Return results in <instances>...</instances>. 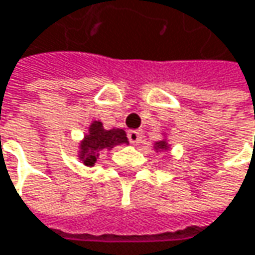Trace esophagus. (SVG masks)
Returning a JSON list of instances; mask_svg holds the SVG:
<instances>
[{"instance_id":"34e87169","label":"esophagus","mask_w":255,"mask_h":255,"mask_svg":"<svg viewBox=\"0 0 255 255\" xmlns=\"http://www.w3.org/2000/svg\"><path fill=\"white\" fill-rule=\"evenodd\" d=\"M142 138V134L141 131H138V129H131V131H128V140L131 144H138V142H141Z\"/></svg>"}]
</instances>
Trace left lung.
Instances as JSON below:
<instances>
[{
	"mask_svg": "<svg viewBox=\"0 0 255 255\" xmlns=\"http://www.w3.org/2000/svg\"><path fill=\"white\" fill-rule=\"evenodd\" d=\"M167 148H169V145H167V141H166V140L154 142V150H156V151H158V150H167Z\"/></svg>",
	"mask_w": 255,
	"mask_h": 255,
	"instance_id": "left-lung-1",
	"label": "left lung"
}]
</instances>
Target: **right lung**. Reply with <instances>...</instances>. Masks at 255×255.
Listing matches in <instances>:
<instances>
[{"label": "right lung", "mask_w": 255, "mask_h": 255, "mask_svg": "<svg viewBox=\"0 0 255 255\" xmlns=\"http://www.w3.org/2000/svg\"><path fill=\"white\" fill-rule=\"evenodd\" d=\"M128 144L127 134L121 128L105 129L101 121H94L88 134L79 145V158L86 166H94L102 151L111 150L115 145Z\"/></svg>", "instance_id": "add662e5"}]
</instances>
